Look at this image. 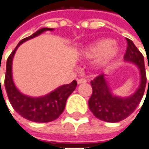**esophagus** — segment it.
<instances>
[{
	"label": "esophagus",
	"instance_id": "34e87169",
	"mask_svg": "<svg viewBox=\"0 0 149 149\" xmlns=\"http://www.w3.org/2000/svg\"><path fill=\"white\" fill-rule=\"evenodd\" d=\"M86 81H86V79H85V78L77 79V83H78V84H82V83H86Z\"/></svg>",
	"mask_w": 149,
	"mask_h": 149
}]
</instances>
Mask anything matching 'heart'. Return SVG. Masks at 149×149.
<instances>
[{
  "mask_svg": "<svg viewBox=\"0 0 149 149\" xmlns=\"http://www.w3.org/2000/svg\"><path fill=\"white\" fill-rule=\"evenodd\" d=\"M117 53L118 47L112 40L104 39L86 45L81 50L80 55L84 58H94V66L96 68H102L107 66Z\"/></svg>",
  "mask_w": 149,
  "mask_h": 149,
  "instance_id": "obj_1",
  "label": "heart"
}]
</instances>
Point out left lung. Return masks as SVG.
<instances>
[{
  "label": "left lung",
  "mask_w": 149,
  "mask_h": 149,
  "mask_svg": "<svg viewBox=\"0 0 149 149\" xmlns=\"http://www.w3.org/2000/svg\"><path fill=\"white\" fill-rule=\"evenodd\" d=\"M126 41L127 48L124 60L134 63L138 68L140 76V83L136 91L128 97L115 95L104 74L98 76L91 81L93 92L88 102L89 108L97 118L107 122H118L129 117L140 103L146 87L143 56L132 40L126 38Z\"/></svg>",
  "instance_id": "8db88e82"
}]
</instances>
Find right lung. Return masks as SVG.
Returning <instances> with one entry per match:
<instances>
[{
  "mask_svg": "<svg viewBox=\"0 0 149 149\" xmlns=\"http://www.w3.org/2000/svg\"><path fill=\"white\" fill-rule=\"evenodd\" d=\"M53 30V28H40L30 36L20 40L6 62L5 86L9 100L12 107L20 116L34 122H49L57 119L65 109L68 96L74 91L77 85V82L74 80L70 84L58 86L49 94L40 97L26 95L15 86L12 75V63L19 45L43 32Z\"/></svg>",
  "mask_w": 149,
  "mask_h": 149,
  "instance_id": "1",
  "label": "right lung"
}]
</instances>
